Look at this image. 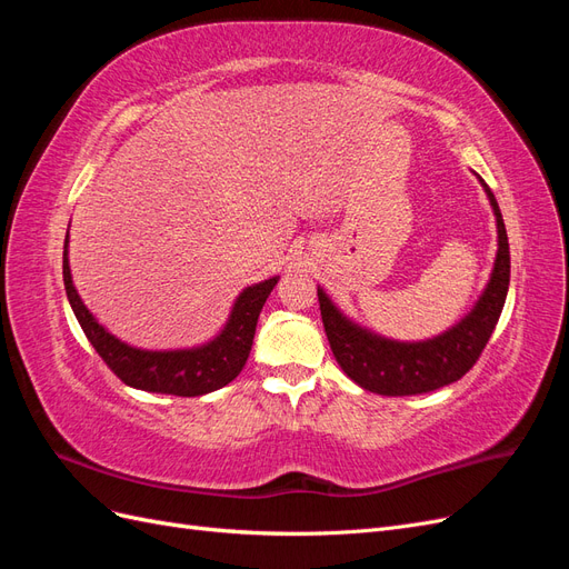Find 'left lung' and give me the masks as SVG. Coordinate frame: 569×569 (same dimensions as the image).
I'll list each match as a JSON object with an SVG mask.
<instances>
[{
	"mask_svg": "<svg viewBox=\"0 0 569 569\" xmlns=\"http://www.w3.org/2000/svg\"><path fill=\"white\" fill-rule=\"evenodd\" d=\"M477 180L485 187L496 218L498 249L487 287L481 289L470 311L456 325H451L449 330L420 341L389 339L349 318L330 299V295L318 287L320 313L327 339H330V349L339 368L358 387L382 396H412L435 391L439 387L458 382L477 363L481 349L487 347L508 297L510 249L496 197L485 180L479 176Z\"/></svg>",
	"mask_w": 569,
	"mask_h": 569,
	"instance_id": "obj_1",
	"label": "left lung"
}]
</instances>
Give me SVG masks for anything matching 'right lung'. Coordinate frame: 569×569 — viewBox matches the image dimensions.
Returning a JSON list of instances; mask_svg holds the SVG:
<instances>
[{
    "instance_id": "obj_1",
    "label": "right lung",
    "mask_w": 569,
    "mask_h": 569,
    "mask_svg": "<svg viewBox=\"0 0 569 569\" xmlns=\"http://www.w3.org/2000/svg\"><path fill=\"white\" fill-rule=\"evenodd\" d=\"M280 274L256 282L239 291L226 325L209 341L184 349H142L118 339L101 325L73 284L71 263H68V234L63 242V284L66 297L90 339L94 351L104 363L132 389L170 396H203L230 385L247 366L253 347L256 322L263 311L270 291Z\"/></svg>"
}]
</instances>
